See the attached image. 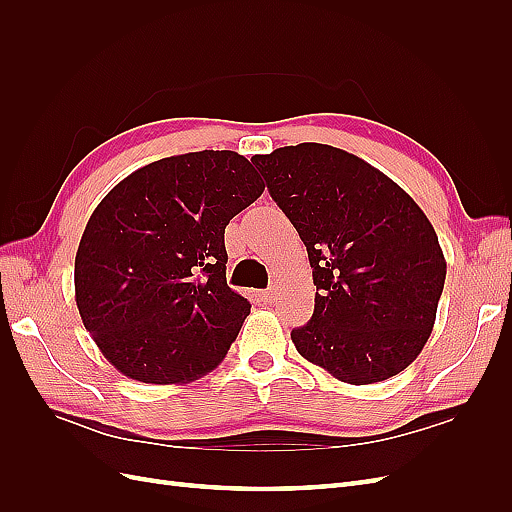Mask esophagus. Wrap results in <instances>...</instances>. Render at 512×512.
I'll use <instances>...</instances> for the list:
<instances>
[{
    "instance_id": "1",
    "label": "esophagus",
    "mask_w": 512,
    "mask_h": 512,
    "mask_svg": "<svg viewBox=\"0 0 512 512\" xmlns=\"http://www.w3.org/2000/svg\"><path fill=\"white\" fill-rule=\"evenodd\" d=\"M260 301L262 303H273L275 301V288H267L260 292Z\"/></svg>"
}]
</instances>
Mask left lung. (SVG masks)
Returning a JSON list of instances; mask_svg holds the SVG:
<instances>
[{
  "label": "left lung",
  "mask_w": 512,
  "mask_h": 512,
  "mask_svg": "<svg viewBox=\"0 0 512 512\" xmlns=\"http://www.w3.org/2000/svg\"><path fill=\"white\" fill-rule=\"evenodd\" d=\"M252 162L297 228L312 265V320L290 333L299 354L348 384L404 371L431 335L446 260L427 215L352 153L320 143Z\"/></svg>",
  "instance_id": "obj_1"
}]
</instances>
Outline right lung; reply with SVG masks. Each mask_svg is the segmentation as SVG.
Returning <instances> with one entry per match:
<instances>
[{
  "mask_svg": "<svg viewBox=\"0 0 512 512\" xmlns=\"http://www.w3.org/2000/svg\"><path fill=\"white\" fill-rule=\"evenodd\" d=\"M265 192L235 151H194L134 170L91 213L74 260L85 329L106 361L147 384L218 367L250 301L226 284L224 228Z\"/></svg>",
  "mask_w": 512,
  "mask_h": 512,
  "instance_id": "add662e5",
  "label": "right lung"
}]
</instances>
